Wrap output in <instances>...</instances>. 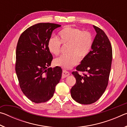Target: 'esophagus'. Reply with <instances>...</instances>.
Returning <instances> with one entry per match:
<instances>
[{
  "label": "esophagus",
  "instance_id": "obj_1",
  "mask_svg": "<svg viewBox=\"0 0 127 127\" xmlns=\"http://www.w3.org/2000/svg\"><path fill=\"white\" fill-rule=\"evenodd\" d=\"M69 72L66 71L65 70H64L63 71V73H62V78H65V77L69 76Z\"/></svg>",
  "mask_w": 127,
  "mask_h": 127
}]
</instances>
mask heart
Listing matches in <instances>:
<instances>
[{
  "mask_svg": "<svg viewBox=\"0 0 127 127\" xmlns=\"http://www.w3.org/2000/svg\"><path fill=\"white\" fill-rule=\"evenodd\" d=\"M58 38L50 37L47 43L48 50L54 55H58L61 44L68 45L66 54L62 55L54 60L55 65L69 69L84 59L89 55L92 45L91 33L77 28L66 26L59 32Z\"/></svg>",
  "mask_w": 127,
  "mask_h": 127,
  "instance_id": "heart-1",
  "label": "heart"
}]
</instances>
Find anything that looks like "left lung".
<instances>
[{"instance_id":"8db88e82","label":"left lung","mask_w":127,"mask_h":127,"mask_svg":"<svg viewBox=\"0 0 127 127\" xmlns=\"http://www.w3.org/2000/svg\"><path fill=\"white\" fill-rule=\"evenodd\" d=\"M93 26L96 35L92 50L76 67L77 71H85L86 74L82 76L77 71L72 72L76 83L70 90L71 96L76 102L85 105L96 102L104 94L112 62V48L108 37L101 29Z\"/></svg>"}]
</instances>
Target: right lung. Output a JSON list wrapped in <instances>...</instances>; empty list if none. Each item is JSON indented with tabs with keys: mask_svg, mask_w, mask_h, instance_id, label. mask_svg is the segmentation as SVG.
<instances>
[{
	"mask_svg": "<svg viewBox=\"0 0 127 127\" xmlns=\"http://www.w3.org/2000/svg\"><path fill=\"white\" fill-rule=\"evenodd\" d=\"M61 26L55 23H37L26 30L19 38L16 72L23 93L33 102L50 100L62 77L60 66L49 68L53 55L47 47L53 30Z\"/></svg>",
	"mask_w": 127,
	"mask_h": 127,
	"instance_id": "obj_1",
	"label": "right lung"
}]
</instances>
